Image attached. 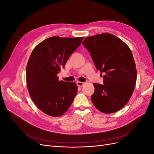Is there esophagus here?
Listing matches in <instances>:
<instances>
[{"label": "esophagus", "instance_id": "esophagus-1", "mask_svg": "<svg viewBox=\"0 0 154 154\" xmlns=\"http://www.w3.org/2000/svg\"><path fill=\"white\" fill-rule=\"evenodd\" d=\"M76 84H77V85L79 86V87H83V85H84L85 83L81 82H76Z\"/></svg>", "mask_w": 154, "mask_h": 154}]
</instances>
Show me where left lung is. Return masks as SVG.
Returning <instances> with one entry per match:
<instances>
[{"label": "left lung", "instance_id": "obj_1", "mask_svg": "<svg viewBox=\"0 0 154 154\" xmlns=\"http://www.w3.org/2000/svg\"><path fill=\"white\" fill-rule=\"evenodd\" d=\"M82 44L96 69L105 74L103 85L94 83L92 103L101 112H116L128 103L136 85L137 71L132 51L123 41L107 32L88 36Z\"/></svg>", "mask_w": 154, "mask_h": 154}]
</instances>
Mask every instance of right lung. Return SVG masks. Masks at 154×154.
Returning a JSON list of instances; mask_svg holds the SVG:
<instances>
[{
    "label": "right lung",
    "instance_id": "add662e5",
    "mask_svg": "<svg viewBox=\"0 0 154 154\" xmlns=\"http://www.w3.org/2000/svg\"><path fill=\"white\" fill-rule=\"evenodd\" d=\"M84 37L44 40L32 50L26 67V83L31 100L44 113L59 117L69 109L78 87L59 81L57 74Z\"/></svg>",
    "mask_w": 154,
    "mask_h": 154
}]
</instances>
